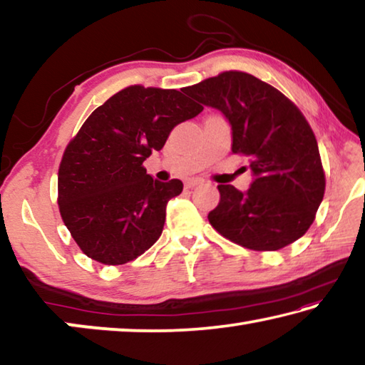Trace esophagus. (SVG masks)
<instances>
[{
  "mask_svg": "<svg viewBox=\"0 0 365 365\" xmlns=\"http://www.w3.org/2000/svg\"><path fill=\"white\" fill-rule=\"evenodd\" d=\"M205 182L200 180V178H191V180H187L185 182V188H195V187H200V185H202Z\"/></svg>",
  "mask_w": 365,
  "mask_h": 365,
  "instance_id": "34e87169",
  "label": "esophagus"
}]
</instances>
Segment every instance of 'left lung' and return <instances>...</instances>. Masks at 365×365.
I'll list each match as a JSON object with an SVG mask.
<instances>
[{
    "label": "left lung",
    "instance_id": "1",
    "mask_svg": "<svg viewBox=\"0 0 365 365\" xmlns=\"http://www.w3.org/2000/svg\"><path fill=\"white\" fill-rule=\"evenodd\" d=\"M183 91L220 110L232 127V151L250 158V188L217 185L220 201L207 215L211 225L256 251H277L301 238L325 191L317 140L301 110L246 72H224Z\"/></svg>",
    "mask_w": 365,
    "mask_h": 365
}]
</instances>
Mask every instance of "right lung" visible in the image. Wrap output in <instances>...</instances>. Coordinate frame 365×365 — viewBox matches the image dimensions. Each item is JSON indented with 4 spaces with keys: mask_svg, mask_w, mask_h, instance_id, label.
<instances>
[{
    "mask_svg": "<svg viewBox=\"0 0 365 365\" xmlns=\"http://www.w3.org/2000/svg\"><path fill=\"white\" fill-rule=\"evenodd\" d=\"M183 93L128 86L96 108L67 145L58 175L61 217L93 261H133L163 233L165 207L183 183L156 180L143 160L202 110Z\"/></svg>",
    "mask_w": 365,
    "mask_h": 365,
    "instance_id": "add662e5",
    "label": "right lung"
}]
</instances>
